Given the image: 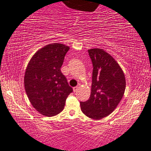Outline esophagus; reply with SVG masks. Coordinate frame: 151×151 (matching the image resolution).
Segmentation results:
<instances>
[{
	"instance_id": "esophagus-1",
	"label": "esophagus",
	"mask_w": 151,
	"mask_h": 151,
	"mask_svg": "<svg viewBox=\"0 0 151 151\" xmlns=\"http://www.w3.org/2000/svg\"><path fill=\"white\" fill-rule=\"evenodd\" d=\"M79 88H80V86H76V87H74L73 88V92H77L78 90H79Z\"/></svg>"
}]
</instances>
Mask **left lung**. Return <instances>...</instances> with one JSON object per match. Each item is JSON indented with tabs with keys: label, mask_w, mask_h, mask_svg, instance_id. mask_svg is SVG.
Wrapping results in <instances>:
<instances>
[{
	"label": "left lung",
	"mask_w": 151,
	"mask_h": 151,
	"mask_svg": "<svg viewBox=\"0 0 151 151\" xmlns=\"http://www.w3.org/2000/svg\"><path fill=\"white\" fill-rule=\"evenodd\" d=\"M92 60V83L90 99L80 102L83 114L93 119L110 115L117 107L126 90L124 71L111 55L101 48L88 50Z\"/></svg>",
	"instance_id": "left-lung-1"
}]
</instances>
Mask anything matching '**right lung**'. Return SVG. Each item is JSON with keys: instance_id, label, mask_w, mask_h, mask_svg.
<instances>
[{"instance_id": "add662e5", "label": "right lung", "mask_w": 151, "mask_h": 151, "mask_svg": "<svg viewBox=\"0 0 151 151\" xmlns=\"http://www.w3.org/2000/svg\"><path fill=\"white\" fill-rule=\"evenodd\" d=\"M69 47L52 43L38 50L25 69L24 86L32 105L40 114L52 117L64 109L72 92L61 68Z\"/></svg>"}]
</instances>
